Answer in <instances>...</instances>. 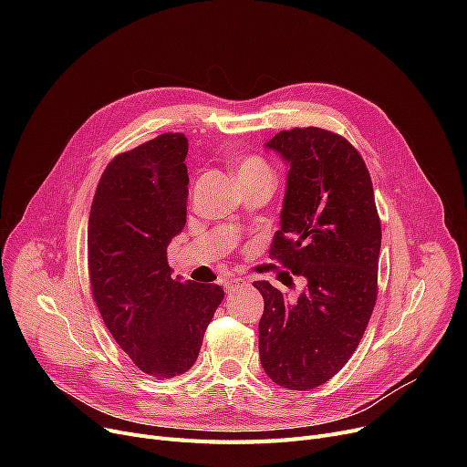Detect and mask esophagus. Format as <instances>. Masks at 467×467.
I'll return each instance as SVG.
<instances>
[{
	"instance_id": "obj_1",
	"label": "esophagus",
	"mask_w": 467,
	"mask_h": 467,
	"mask_svg": "<svg viewBox=\"0 0 467 467\" xmlns=\"http://www.w3.org/2000/svg\"><path fill=\"white\" fill-rule=\"evenodd\" d=\"M223 285H225L227 291H234V289H238V287L246 285V280L240 278V276H227L225 282H223Z\"/></svg>"
}]
</instances>
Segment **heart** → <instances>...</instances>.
I'll return each mask as SVG.
<instances>
[{
  "instance_id": "obj_1",
  "label": "heart",
  "mask_w": 467,
  "mask_h": 467,
  "mask_svg": "<svg viewBox=\"0 0 467 467\" xmlns=\"http://www.w3.org/2000/svg\"><path fill=\"white\" fill-rule=\"evenodd\" d=\"M238 180H250V178H273V171L268 168V164L255 155L244 157L238 164Z\"/></svg>"
}]
</instances>
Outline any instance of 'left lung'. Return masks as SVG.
<instances>
[{
    "label": "left lung",
    "instance_id": "left-lung-1",
    "mask_svg": "<svg viewBox=\"0 0 467 467\" xmlns=\"http://www.w3.org/2000/svg\"><path fill=\"white\" fill-rule=\"evenodd\" d=\"M266 147L289 164L268 254L306 285L289 299L265 280L254 282L265 301L259 358L273 382L305 391L345 367L369 324L380 219L369 170L348 140L306 127L282 130Z\"/></svg>",
    "mask_w": 467,
    "mask_h": 467
}]
</instances>
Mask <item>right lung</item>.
Wrapping results in <instances>:
<instances>
[{
    "mask_svg": "<svg viewBox=\"0 0 467 467\" xmlns=\"http://www.w3.org/2000/svg\"><path fill=\"white\" fill-rule=\"evenodd\" d=\"M185 134L166 132L117 155L88 217L92 299L117 345L155 379L189 371L223 301L217 284L171 278L166 250L187 215Z\"/></svg>",
    "mask_w": 467,
    "mask_h": 467,
    "instance_id": "obj_1",
    "label": "right lung"
}]
</instances>
